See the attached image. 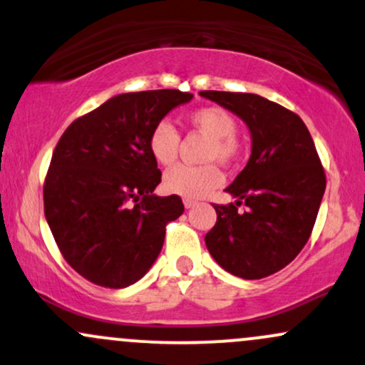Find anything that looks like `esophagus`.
Here are the masks:
<instances>
[{
    "instance_id": "34e87169",
    "label": "esophagus",
    "mask_w": 365,
    "mask_h": 365,
    "mask_svg": "<svg viewBox=\"0 0 365 365\" xmlns=\"http://www.w3.org/2000/svg\"><path fill=\"white\" fill-rule=\"evenodd\" d=\"M183 206H185V209L194 207V206H195V200H192V199H183Z\"/></svg>"
}]
</instances>
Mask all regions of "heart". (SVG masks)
<instances>
[{"label": "heart", "mask_w": 365, "mask_h": 365, "mask_svg": "<svg viewBox=\"0 0 365 365\" xmlns=\"http://www.w3.org/2000/svg\"><path fill=\"white\" fill-rule=\"evenodd\" d=\"M187 123L199 130L209 139L206 148V161H217L221 165H232L242 153L240 140L237 139V118L225 108L204 106L187 115ZM180 133L178 130L163 120L154 125L149 133V153L154 161L168 166L175 161L178 153ZM223 183V173L215 165L185 166L177 165L168 170L163 178L166 192L182 195L185 199H200Z\"/></svg>", "instance_id": "1"}]
</instances>
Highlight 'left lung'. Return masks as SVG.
<instances>
[{
	"label": "left lung",
	"mask_w": 365,
	"mask_h": 365,
	"mask_svg": "<svg viewBox=\"0 0 365 365\" xmlns=\"http://www.w3.org/2000/svg\"><path fill=\"white\" fill-rule=\"evenodd\" d=\"M244 120L252 139L249 163L226 188L235 204L217 206L209 254L228 273L261 279L283 269L311 237L326 188L316 145L299 115L245 92L202 91ZM244 202V213L237 206Z\"/></svg>",
	"instance_id": "1"
}]
</instances>
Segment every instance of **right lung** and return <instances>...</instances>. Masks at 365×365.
I'll list each match as a JSON object with an SVG mask.
<instances>
[{
	"label": "right lung",
	"instance_id": "right-lung-1",
	"mask_svg": "<svg viewBox=\"0 0 365 365\" xmlns=\"http://www.w3.org/2000/svg\"><path fill=\"white\" fill-rule=\"evenodd\" d=\"M194 98L175 89L127 92L65 130L44 182V215L65 261L106 288L133 284L150 269L166 225L183 212L178 195L158 197L161 171L149 133Z\"/></svg>",
	"mask_w": 365,
	"mask_h": 365
}]
</instances>
